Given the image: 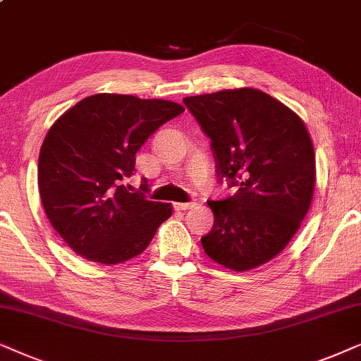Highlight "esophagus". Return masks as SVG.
Listing matches in <instances>:
<instances>
[{
    "instance_id": "obj_1",
    "label": "esophagus",
    "mask_w": 361,
    "mask_h": 361,
    "mask_svg": "<svg viewBox=\"0 0 361 361\" xmlns=\"http://www.w3.org/2000/svg\"><path fill=\"white\" fill-rule=\"evenodd\" d=\"M196 203H173V208L176 211H186V209H191L195 208Z\"/></svg>"
}]
</instances>
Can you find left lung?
<instances>
[{"instance_id": "8db88e82", "label": "left lung", "mask_w": 361, "mask_h": 361, "mask_svg": "<svg viewBox=\"0 0 361 361\" xmlns=\"http://www.w3.org/2000/svg\"><path fill=\"white\" fill-rule=\"evenodd\" d=\"M211 138L219 180L239 186L208 201L213 229L204 252L231 271H249L277 256L305 218L315 186V153L305 123L289 107L251 87L185 97Z\"/></svg>"}]
</instances>
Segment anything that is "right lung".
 <instances>
[{
  "instance_id": "obj_1",
  "label": "right lung",
  "mask_w": 361,
  "mask_h": 361,
  "mask_svg": "<svg viewBox=\"0 0 361 361\" xmlns=\"http://www.w3.org/2000/svg\"><path fill=\"white\" fill-rule=\"evenodd\" d=\"M183 105L135 95L95 94L62 114L42 142L37 183L52 228L87 261L120 264L148 247L170 203L130 193L123 178L135 171L147 138Z\"/></svg>"
}]
</instances>
